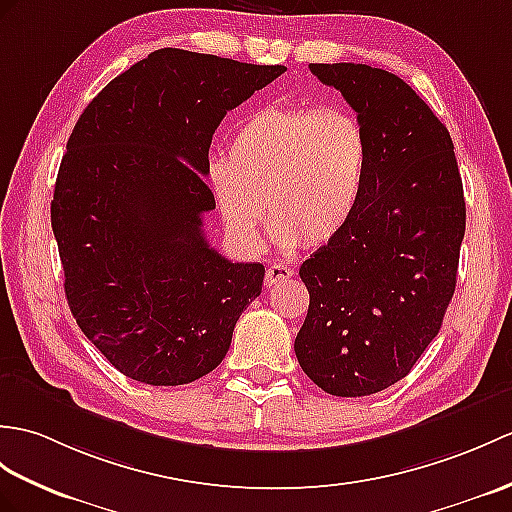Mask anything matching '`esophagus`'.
<instances>
[{"label": "esophagus", "mask_w": 512, "mask_h": 512, "mask_svg": "<svg viewBox=\"0 0 512 512\" xmlns=\"http://www.w3.org/2000/svg\"><path fill=\"white\" fill-rule=\"evenodd\" d=\"M294 275V270L290 266H283V264H272L266 270V288H272V285H277L279 281L290 279Z\"/></svg>", "instance_id": "34e87169"}]
</instances>
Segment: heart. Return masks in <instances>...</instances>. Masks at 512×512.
Segmentation results:
<instances>
[{
    "label": "heart",
    "mask_w": 512,
    "mask_h": 512,
    "mask_svg": "<svg viewBox=\"0 0 512 512\" xmlns=\"http://www.w3.org/2000/svg\"><path fill=\"white\" fill-rule=\"evenodd\" d=\"M205 176L229 231L259 244L268 213L283 248L325 246L349 227L368 176L362 122L344 109L266 106L237 126Z\"/></svg>",
    "instance_id": "heart-1"
}]
</instances>
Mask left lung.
Instances as JSON below:
<instances>
[{"mask_svg": "<svg viewBox=\"0 0 512 512\" xmlns=\"http://www.w3.org/2000/svg\"><path fill=\"white\" fill-rule=\"evenodd\" d=\"M358 113L368 139L360 209L303 261L310 292L294 353L336 397H366L406 377L443 325L456 290L465 196L449 130L386 69L312 63Z\"/></svg>", "mask_w": 512, "mask_h": 512, "instance_id": "obj_1", "label": "left lung"}]
</instances>
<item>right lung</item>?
<instances>
[{
    "instance_id": "obj_1",
    "label": "right lung",
    "mask_w": 512,
    "mask_h": 512,
    "mask_svg": "<svg viewBox=\"0 0 512 512\" xmlns=\"http://www.w3.org/2000/svg\"><path fill=\"white\" fill-rule=\"evenodd\" d=\"M285 71L163 47L111 80L69 135L52 231L78 327L117 371L181 386L211 373L264 266L211 248V137Z\"/></svg>"
}]
</instances>
